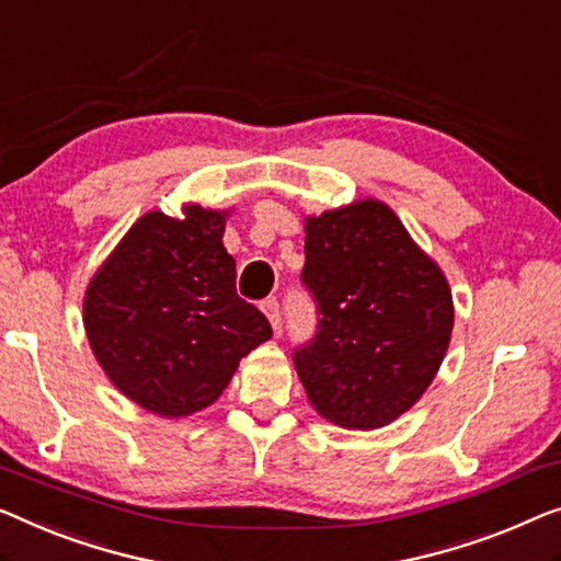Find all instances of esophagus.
<instances>
[{
	"label": "esophagus",
	"mask_w": 561,
	"mask_h": 561,
	"mask_svg": "<svg viewBox=\"0 0 561 561\" xmlns=\"http://www.w3.org/2000/svg\"><path fill=\"white\" fill-rule=\"evenodd\" d=\"M263 313L267 316V321H271V327L278 331L280 329V304H278V298H267V300H263Z\"/></svg>",
	"instance_id": "esophagus-1"
}]
</instances>
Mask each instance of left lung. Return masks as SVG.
Instances as JSON below:
<instances>
[{
	"label": "left lung",
	"mask_w": 561,
	"mask_h": 561,
	"mask_svg": "<svg viewBox=\"0 0 561 561\" xmlns=\"http://www.w3.org/2000/svg\"><path fill=\"white\" fill-rule=\"evenodd\" d=\"M300 283L319 313L294 348L313 408L352 430L410 410L450 344L453 298L392 209L367 199L311 217Z\"/></svg>",
	"instance_id": "obj_1"
}]
</instances>
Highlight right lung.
<instances>
[{
	"instance_id": "add662e5",
	"label": "right lung",
	"mask_w": 561,
	"mask_h": 561,
	"mask_svg": "<svg viewBox=\"0 0 561 561\" xmlns=\"http://www.w3.org/2000/svg\"><path fill=\"white\" fill-rule=\"evenodd\" d=\"M225 215L149 213L121 240L85 294L95 359L128 400L164 417L213 404L242 356L273 336L234 288Z\"/></svg>"
}]
</instances>
